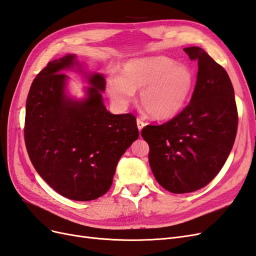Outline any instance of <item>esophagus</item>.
Wrapping results in <instances>:
<instances>
[{"instance_id": "34e87169", "label": "esophagus", "mask_w": 256, "mask_h": 256, "mask_svg": "<svg viewBox=\"0 0 256 256\" xmlns=\"http://www.w3.org/2000/svg\"><path fill=\"white\" fill-rule=\"evenodd\" d=\"M136 126H138V131H141L144 128V126H145V122L143 120H136Z\"/></svg>"}]
</instances>
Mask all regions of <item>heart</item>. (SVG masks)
Listing matches in <instances>:
<instances>
[{"instance_id":"heart-1","label":"heart","mask_w":256,"mask_h":256,"mask_svg":"<svg viewBox=\"0 0 256 256\" xmlns=\"http://www.w3.org/2000/svg\"><path fill=\"white\" fill-rule=\"evenodd\" d=\"M196 76L187 65L166 56L134 58L124 65L120 76L108 80L106 90L113 102L126 108L140 90L138 102L156 120H168L180 113L189 102Z\"/></svg>"}]
</instances>
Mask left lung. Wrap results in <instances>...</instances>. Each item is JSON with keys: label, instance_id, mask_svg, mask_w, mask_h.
Wrapping results in <instances>:
<instances>
[{"label": "left lung", "instance_id": "obj_1", "mask_svg": "<svg viewBox=\"0 0 256 256\" xmlns=\"http://www.w3.org/2000/svg\"><path fill=\"white\" fill-rule=\"evenodd\" d=\"M198 72L190 104L162 125L142 129L156 180L172 193L205 187L226 164L234 145L238 114L234 88L222 66L198 47L184 48Z\"/></svg>", "mask_w": 256, "mask_h": 256}]
</instances>
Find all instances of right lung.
I'll return each instance as SVG.
<instances>
[{"label":"right lung","mask_w":256,"mask_h":256,"mask_svg":"<svg viewBox=\"0 0 256 256\" xmlns=\"http://www.w3.org/2000/svg\"><path fill=\"white\" fill-rule=\"evenodd\" d=\"M88 80L83 100L66 92L65 70ZM102 74H88L74 54L53 60L36 76L28 95L24 140L32 164L52 189L74 200H92L110 189L116 166L138 138L132 114L104 106Z\"/></svg>","instance_id":"1"}]
</instances>
